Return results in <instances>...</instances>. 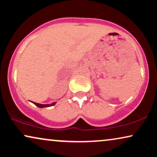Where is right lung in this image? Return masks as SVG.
Masks as SVG:
<instances>
[{"label": "right lung", "instance_id": "right-lung-1", "mask_svg": "<svg viewBox=\"0 0 157 157\" xmlns=\"http://www.w3.org/2000/svg\"><path fill=\"white\" fill-rule=\"evenodd\" d=\"M34 104L36 105V106H37L38 107H39V108H44V107H49V106H53V105L56 104V102H53L52 104H38V103H36V102H33Z\"/></svg>", "mask_w": 157, "mask_h": 157}]
</instances>
